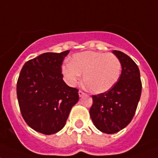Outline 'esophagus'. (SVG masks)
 Listing matches in <instances>:
<instances>
[{
	"mask_svg": "<svg viewBox=\"0 0 158 158\" xmlns=\"http://www.w3.org/2000/svg\"><path fill=\"white\" fill-rule=\"evenodd\" d=\"M78 94H79V96H80V97H82V96H84V95L85 94L84 92H83V91L79 90V91H78Z\"/></svg>",
	"mask_w": 158,
	"mask_h": 158,
	"instance_id": "1",
	"label": "esophagus"
}]
</instances>
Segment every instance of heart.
I'll return each instance as SVG.
<instances>
[{
    "instance_id": "obj_1",
    "label": "heart",
    "mask_w": 158,
    "mask_h": 158,
    "mask_svg": "<svg viewBox=\"0 0 158 158\" xmlns=\"http://www.w3.org/2000/svg\"><path fill=\"white\" fill-rule=\"evenodd\" d=\"M65 81L74 85L83 75V84L94 94L110 90L118 82L122 71L119 59L113 54L83 52L74 54L72 63L62 66Z\"/></svg>"
}]
</instances>
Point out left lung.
I'll return each mask as SVG.
<instances>
[{
    "instance_id": "1",
    "label": "left lung",
    "mask_w": 158,
    "mask_h": 158,
    "mask_svg": "<svg viewBox=\"0 0 158 158\" xmlns=\"http://www.w3.org/2000/svg\"><path fill=\"white\" fill-rule=\"evenodd\" d=\"M121 62L122 72L118 82L110 90L93 95L89 114L94 124L102 132L116 133L130 123L141 94L139 68L127 55L114 50Z\"/></svg>"
}]
</instances>
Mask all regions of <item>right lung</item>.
I'll return each instance as SVG.
<instances>
[{
    "instance_id": "obj_1",
    "label": "right lung",
    "mask_w": 158,
    "mask_h": 158,
    "mask_svg": "<svg viewBox=\"0 0 158 158\" xmlns=\"http://www.w3.org/2000/svg\"><path fill=\"white\" fill-rule=\"evenodd\" d=\"M69 53H44L26 62L21 70L17 83L21 113L26 123L40 133L60 131L79 100L77 89L66 85L61 73Z\"/></svg>"
}]
</instances>
